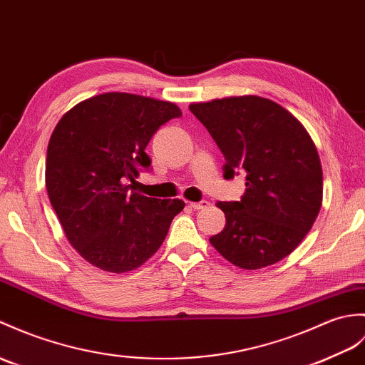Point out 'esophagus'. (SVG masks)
<instances>
[{"label": "esophagus", "instance_id": "obj_1", "mask_svg": "<svg viewBox=\"0 0 365 365\" xmlns=\"http://www.w3.org/2000/svg\"><path fill=\"white\" fill-rule=\"evenodd\" d=\"M190 205L192 210H203V208H207L210 203H208V200H200V202H191Z\"/></svg>", "mask_w": 365, "mask_h": 365}]
</instances>
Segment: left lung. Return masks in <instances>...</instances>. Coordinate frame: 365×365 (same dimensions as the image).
I'll return each mask as SVG.
<instances>
[{"label":"left lung","instance_id":"obj_1","mask_svg":"<svg viewBox=\"0 0 365 365\" xmlns=\"http://www.w3.org/2000/svg\"><path fill=\"white\" fill-rule=\"evenodd\" d=\"M225 158L224 179L245 174L241 200L217 202L225 227L210 242L232 264L255 270L283 259L311 230L324 177L304 127L277 103L233 96L190 106Z\"/></svg>","mask_w":365,"mask_h":365}]
</instances>
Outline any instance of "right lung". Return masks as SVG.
<instances>
[{
	"label": "right lung",
	"mask_w": 365,
	"mask_h": 365,
	"mask_svg": "<svg viewBox=\"0 0 365 365\" xmlns=\"http://www.w3.org/2000/svg\"><path fill=\"white\" fill-rule=\"evenodd\" d=\"M179 116L180 108L166 101L104 93L74 106L56 125L46 154L48 196L68 241L90 264L129 272L163 244L185 202L132 190L140 171L150 169L144 149L152 135Z\"/></svg>",
	"instance_id": "obj_1"
}]
</instances>
